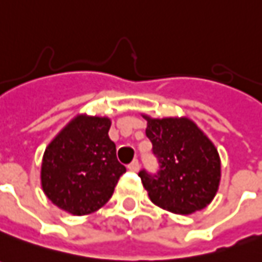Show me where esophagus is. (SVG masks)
Masks as SVG:
<instances>
[{
	"instance_id": "34e87169",
	"label": "esophagus",
	"mask_w": 262,
	"mask_h": 262,
	"mask_svg": "<svg viewBox=\"0 0 262 262\" xmlns=\"http://www.w3.org/2000/svg\"><path fill=\"white\" fill-rule=\"evenodd\" d=\"M128 169L133 171V172H137V171L140 169V162H138V160H134V161L131 162V164L128 165Z\"/></svg>"
}]
</instances>
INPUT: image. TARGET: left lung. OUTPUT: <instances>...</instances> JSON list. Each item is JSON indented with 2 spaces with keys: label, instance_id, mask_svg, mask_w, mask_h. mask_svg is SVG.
Returning a JSON list of instances; mask_svg holds the SVG:
<instances>
[{
  "label": "left lung",
  "instance_id": "obj_1",
  "mask_svg": "<svg viewBox=\"0 0 262 262\" xmlns=\"http://www.w3.org/2000/svg\"><path fill=\"white\" fill-rule=\"evenodd\" d=\"M145 134L160 169L138 176L149 200L174 214H191L205 208L215 196L221 178V161L210 138L188 118H151Z\"/></svg>",
  "mask_w": 262,
  "mask_h": 262
}]
</instances>
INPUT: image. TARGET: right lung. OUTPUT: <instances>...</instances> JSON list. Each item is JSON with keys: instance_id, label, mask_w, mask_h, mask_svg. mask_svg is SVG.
Returning a JSON list of instances; mask_svg holds the SVG:
<instances>
[{"instance_id": "right-lung-1", "label": "right lung", "mask_w": 262, "mask_h": 262, "mask_svg": "<svg viewBox=\"0 0 262 262\" xmlns=\"http://www.w3.org/2000/svg\"><path fill=\"white\" fill-rule=\"evenodd\" d=\"M110 127L107 117L78 115L45 148L41 185L58 208L86 215L111 198L125 167L117 160Z\"/></svg>"}]
</instances>
